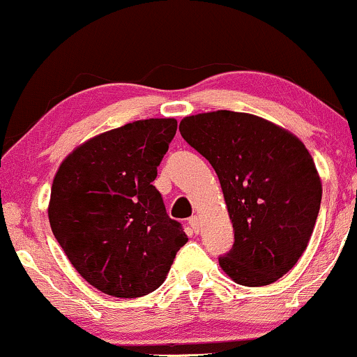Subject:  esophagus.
I'll return each instance as SVG.
<instances>
[{
    "label": "esophagus",
    "instance_id": "obj_1",
    "mask_svg": "<svg viewBox=\"0 0 357 357\" xmlns=\"http://www.w3.org/2000/svg\"><path fill=\"white\" fill-rule=\"evenodd\" d=\"M188 225H190L192 230H194L195 234L199 232V229H200V220H199V217H197V215H192L190 219H188Z\"/></svg>",
    "mask_w": 357,
    "mask_h": 357
}]
</instances>
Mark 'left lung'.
Instances as JSON below:
<instances>
[{
    "instance_id": "1",
    "label": "left lung",
    "mask_w": 357,
    "mask_h": 357,
    "mask_svg": "<svg viewBox=\"0 0 357 357\" xmlns=\"http://www.w3.org/2000/svg\"><path fill=\"white\" fill-rule=\"evenodd\" d=\"M183 140L219 177L234 227L222 271L247 287L269 286L304 254L321 207L316 165L294 133L250 115L217 110L180 121Z\"/></svg>"
}]
</instances>
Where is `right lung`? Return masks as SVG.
<instances>
[{
  "instance_id": "obj_1",
  "label": "right lung",
  "mask_w": 357,
  "mask_h": 357,
  "mask_svg": "<svg viewBox=\"0 0 357 357\" xmlns=\"http://www.w3.org/2000/svg\"><path fill=\"white\" fill-rule=\"evenodd\" d=\"M175 119L137 120L71 152L53 178L48 219L71 266L113 297L153 292L188 241L152 185Z\"/></svg>"
}]
</instances>
